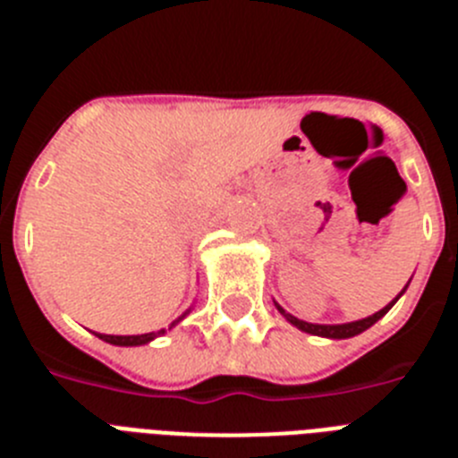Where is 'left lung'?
I'll return each mask as SVG.
<instances>
[{
	"mask_svg": "<svg viewBox=\"0 0 458 458\" xmlns=\"http://www.w3.org/2000/svg\"><path fill=\"white\" fill-rule=\"evenodd\" d=\"M408 284H411V279H408ZM408 284L403 286L402 293L396 295V298L392 302H387V305L383 307V310H378V311H376V314H371V317L360 318V321H351V323H335V326H330V323H307V321H301V318H295L293 314H289V311H286L284 307L279 305V302H275V307H277L279 314H282V317H284L286 321L291 323V326H295V327H298V330H302V333L317 335V337H326V339H349V337H355V335H360V333H365L367 327H371L376 321H380V318L386 317L387 311L392 310V305H394V302L399 301V298H402L403 293H406Z\"/></svg>",
	"mask_w": 458,
	"mask_h": 458,
	"instance_id": "8db88e82",
	"label": "left lung"
}]
</instances>
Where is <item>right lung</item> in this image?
I'll list each match as a JSON object with an SVG mask.
<instances>
[{
    "instance_id": "obj_1",
    "label": "right lung",
    "mask_w": 458,
    "mask_h": 458,
    "mask_svg": "<svg viewBox=\"0 0 458 458\" xmlns=\"http://www.w3.org/2000/svg\"><path fill=\"white\" fill-rule=\"evenodd\" d=\"M190 311H192V307H188V310H185L183 314H181V317L176 318V321L169 323L167 330H172V327L179 326V323L183 321L185 317H188ZM167 330H165V327H163V330H157V333H144V335H103V333H96V337L103 339V342H107V344H114V346H144V344L153 342V339H156V337H163V335L167 333Z\"/></svg>"
}]
</instances>
